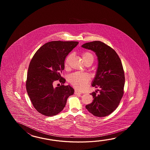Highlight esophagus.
<instances>
[{
	"label": "esophagus",
	"instance_id": "esophagus-1",
	"mask_svg": "<svg viewBox=\"0 0 150 150\" xmlns=\"http://www.w3.org/2000/svg\"><path fill=\"white\" fill-rule=\"evenodd\" d=\"M74 94H76V95H80V94H81V93L79 92V91H78L76 90V91H74Z\"/></svg>",
	"mask_w": 150,
	"mask_h": 150
}]
</instances>
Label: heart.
Wrapping results in <instances>:
<instances>
[{
  "instance_id": "heart-1",
  "label": "heart",
  "mask_w": 150,
  "mask_h": 150,
  "mask_svg": "<svg viewBox=\"0 0 150 150\" xmlns=\"http://www.w3.org/2000/svg\"><path fill=\"white\" fill-rule=\"evenodd\" d=\"M82 57L84 62L86 63L87 62L94 60V56L89 52H84L82 54ZM72 57V54L68 55L64 62V67L67 68L69 62ZM90 80V76L86 73L74 72L70 74L68 76V81L76 89L83 90L85 89Z\"/></svg>"
}]
</instances>
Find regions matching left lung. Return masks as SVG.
<instances>
[{"label": "left lung", "instance_id": "obj_1", "mask_svg": "<svg viewBox=\"0 0 150 150\" xmlns=\"http://www.w3.org/2000/svg\"><path fill=\"white\" fill-rule=\"evenodd\" d=\"M83 48L96 52L98 67L92 81L93 87H99L91 93L94 99L86 105L88 111L96 117H105L114 112L124 94L125 72L121 61L116 51L103 42L96 41L82 45Z\"/></svg>", "mask_w": 150, "mask_h": 150}]
</instances>
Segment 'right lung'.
Returning <instances> with one entry per match:
<instances>
[{
    "label": "right lung",
    "mask_w": 150,
    "mask_h": 150,
    "mask_svg": "<svg viewBox=\"0 0 150 150\" xmlns=\"http://www.w3.org/2000/svg\"><path fill=\"white\" fill-rule=\"evenodd\" d=\"M78 42L54 41L43 45L36 52L29 65L26 89L33 105L42 115L52 116L64 109L67 99L74 94V88L65 86L61 74L64 61ZM61 83L54 88V82Z\"/></svg>",
    "instance_id": "obj_1"
}]
</instances>
